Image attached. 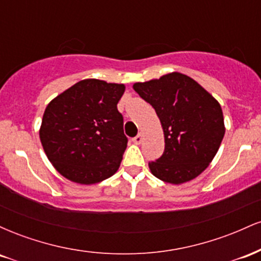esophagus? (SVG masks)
<instances>
[{
  "instance_id": "esophagus-1",
  "label": "esophagus",
  "mask_w": 261,
  "mask_h": 261,
  "mask_svg": "<svg viewBox=\"0 0 261 261\" xmlns=\"http://www.w3.org/2000/svg\"><path fill=\"white\" fill-rule=\"evenodd\" d=\"M133 141H134V143H136V145H140V143L142 142V135L139 134L137 136H135Z\"/></svg>"
}]
</instances>
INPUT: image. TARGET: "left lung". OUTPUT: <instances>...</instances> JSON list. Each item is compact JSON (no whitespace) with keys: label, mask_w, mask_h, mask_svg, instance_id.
Instances as JSON below:
<instances>
[{"label":"left lung","mask_w":261,"mask_h":261,"mask_svg":"<svg viewBox=\"0 0 261 261\" xmlns=\"http://www.w3.org/2000/svg\"><path fill=\"white\" fill-rule=\"evenodd\" d=\"M134 89L154 108L164 133V152L149 162L152 174L170 184L196 178L216 155L224 136L218 101L196 81L173 72L135 83Z\"/></svg>","instance_id":"1"}]
</instances>
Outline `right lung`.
<instances>
[{
  "instance_id": "1",
  "label": "right lung",
  "mask_w": 261,
  "mask_h": 261,
  "mask_svg": "<svg viewBox=\"0 0 261 261\" xmlns=\"http://www.w3.org/2000/svg\"><path fill=\"white\" fill-rule=\"evenodd\" d=\"M124 85L83 80L47 104L40 141L49 161L68 180L95 184L120 167L127 137L118 103Z\"/></svg>"
}]
</instances>
